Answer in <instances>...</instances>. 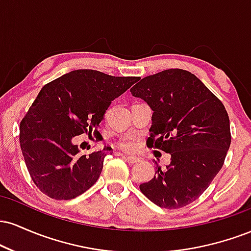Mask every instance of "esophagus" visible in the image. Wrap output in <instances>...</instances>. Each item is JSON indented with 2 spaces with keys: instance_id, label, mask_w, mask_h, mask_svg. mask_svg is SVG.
Here are the masks:
<instances>
[{
  "instance_id": "1",
  "label": "esophagus",
  "mask_w": 251,
  "mask_h": 251,
  "mask_svg": "<svg viewBox=\"0 0 251 251\" xmlns=\"http://www.w3.org/2000/svg\"><path fill=\"white\" fill-rule=\"evenodd\" d=\"M122 158H123L124 160H126V162H127L128 164H134V163L139 162V159H138V158H135V157H129V155L122 154Z\"/></svg>"
}]
</instances>
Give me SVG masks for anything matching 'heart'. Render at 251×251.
Segmentation results:
<instances>
[{"label":"heart","mask_w":251,"mask_h":251,"mask_svg":"<svg viewBox=\"0 0 251 251\" xmlns=\"http://www.w3.org/2000/svg\"><path fill=\"white\" fill-rule=\"evenodd\" d=\"M118 148L122 149L124 152L131 153V152L137 151L138 148H139V142L135 138H124L118 143Z\"/></svg>","instance_id":"heart-1"}]
</instances>
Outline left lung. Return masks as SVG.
<instances>
[{"instance_id":"8db88e82","label":"left lung","mask_w":251,"mask_h":251,"mask_svg":"<svg viewBox=\"0 0 251 251\" xmlns=\"http://www.w3.org/2000/svg\"><path fill=\"white\" fill-rule=\"evenodd\" d=\"M131 93L153 111L148 146L171 154L140 191L160 208L186 206L223 166L231 143L226 107L197 76L178 68L144 77Z\"/></svg>"}]
</instances>
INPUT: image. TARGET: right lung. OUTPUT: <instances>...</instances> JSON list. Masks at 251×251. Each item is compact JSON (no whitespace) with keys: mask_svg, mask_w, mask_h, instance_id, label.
I'll use <instances>...</instances> for the list:
<instances>
[{"mask_svg":"<svg viewBox=\"0 0 251 251\" xmlns=\"http://www.w3.org/2000/svg\"><path fill=\"white\" fill-rule=\"evenodd\" d=\"M139 77L76 70L41 88L20 124V145L31 179L57 201L73 200L98 180L111 148L83 154L74 144L98 127L116 98Z\"/></svg>","mask_w":251,"mask_h":251,"instance_id":"1","label":"right lung"}]
</instances>
